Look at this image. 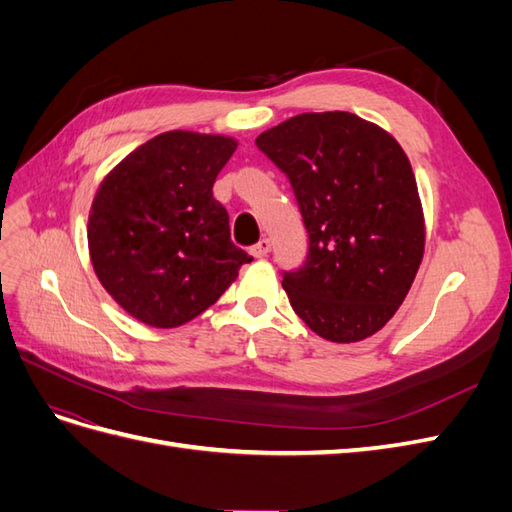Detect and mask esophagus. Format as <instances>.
<instances>
[{
  "instance_id": "esophagus-1",
  "label": "esophagus",
  "mask_w": 512,
  "mask_h": 512,
  "mask_svg": "<svg viewBox=\"0 0 512 512\" xmlns=\"http://www.w3.org/2000/svg\"><path fill=\"white\" fill-rule=\"evenodd\" d=\"M269 252H271V241L269 239H260L256 245L250 247V254L254 258H265Z\"/></svg>"
}]
</instances>
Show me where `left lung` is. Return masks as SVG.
I'll return each mask as SVG.
<instances>
[{
  "label": "left lung",
  "mask_w": 512,
  "mask_h": 512,
  "mask_svg": "<svg viewBox=\"0 0 512 512\" xmlns=\"http://www.w3.org/2000/svg\"><path fill=\"white\" fill-rule=\"evenodd\" d=\"M288 177L309 237L284 275L297 316L322 339L354 344L389 322L425 252V215L406 151L346 111L301 113L256 138Z\"/></svg>",
  "instance_id": "8db88e82"
}]
</instances>
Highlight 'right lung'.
Segmentation results:
<instances>
[{"instance_id":"right-lung-1","label":"right lung","mask_w":512,"mask_h":512,"mask_svg":"<svg viewBox=\"0 0 512 512\" xmlns=\"http://www.w3.org/2000/svg\"><path fill=\"white\" fill-rule=\"evenodd\" d=\"M232 136L170 130L128 153L96 190L87 220L91 267L138 322L175 329L218 301L252 258L230 241L213 183Z\"/></svg>"}]
</instances>
